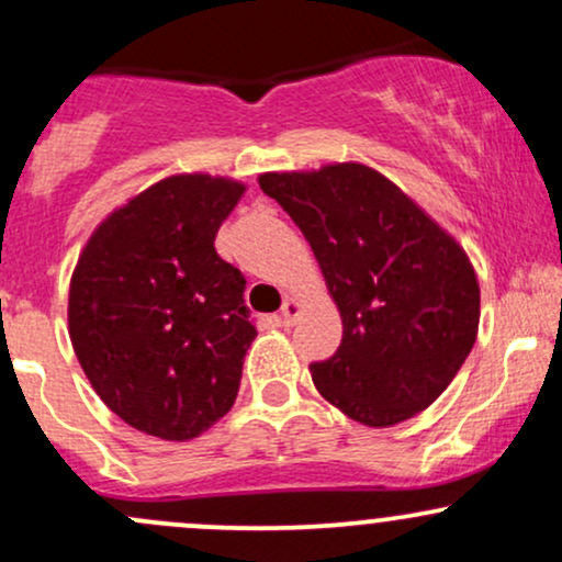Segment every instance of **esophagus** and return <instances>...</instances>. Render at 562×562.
Returning <instances> with one entry per match:
<instances>
[{"instance_id": "obj_1", "label": "esophagus", "mask_w": 562, "mask_h": 562, "mask_svg": "<svg viewBox=\"0 0 562 562\" xmlns=\"http://www.w3.org/2000/svg\"><path fill=\"white\" fill-rule=\"evenodd\" d=\"M282 325L285 327H290V325H295V319H299V314H301V303L295 301V299H285V303H282Z\"/></svg>"}]
</instances>
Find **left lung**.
I'll return each instance as SVG.
<instances>
[{
    "instance_id": "1",
    "label": "left lung",
    "mask_w": 562,
    "mask_h": 562,
    "mask_svg": "<svg viewBox=\"0 0 562 562\" xmlns=\"http://www.w3.org/2000/svg\"><path fill=\"white\" fill-rule=\"evenodd\" d=\"M259 184L312 245L344 319L338 351L308 367L317 391L370 428L434 404L479 335L465 250L370 166L261 173Z\"/></svg>"
}]
</instances>
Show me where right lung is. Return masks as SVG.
<instances>
[{
	"mask_svg": "<svg viewBox=\"0 0 562 562\" xmlns=\"http://www.w3.org/2000/svg\"><path fill=\"white\" fill-rule=\"evenodd\" d=\"M240 182L182 173L113 211L70 277L68 330L89 383L121 420L187 441L235 404L256 338L245 277L216 254Z\"/></svg>",
	"mask_w": 562,
	"mask_h": 562,
	"instance_id": "obj_1",
	"label": "right lung"
}]
</instances>
